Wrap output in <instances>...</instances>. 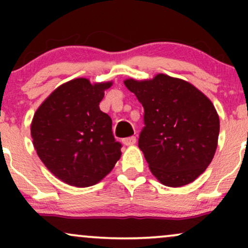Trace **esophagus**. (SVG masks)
<instances>
[{
	"label": "esophagus",
	"mask_w": 248,
	"mask_h": 248,
	"mask_svg": "<svg viewBox=\"0 0 248 248\" xmlns=\"http://www.w3.org/2000/svg\"><path fill=\"white\" fill-rule=\"evenodd\" d=\"M122 142H124L126 146H133V144L136 143V138L135 136H130V138H126L122 140Z\"/></svg>",
	"instance_id": "obj_1"
}]
</instances>
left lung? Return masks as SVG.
Wrapping results in <instances>:
<instances>
[{
  "instance_id": "1",
  "label": "left lung",
  "mask_w": 248,
  "mask_h": 248,
  "mask_svg": "<svg viewBox=\"0 0 248 248\" xmlns=\"http://www.w3.org/2000/svg\"><path fill=\"white\" fill-rule=\"evenodd\" d=\"M124 82L144 108L139 148L150 171L167 186L191 183L217 149L219 116L211 100L190 82L163 73Z\"/></svg>"
}]
</instances>
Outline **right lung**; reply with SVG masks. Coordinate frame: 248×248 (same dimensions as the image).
Listing matches in <instances>:
<instances>
[{"mask_svg": "<svg viewBox=\"0 0 248 248\" xmlns=\"http://www.w3.org/2000/svg\"><path fill=\"white\" fill-rule=\"evenodd\" d=\"M112 81L77 78L57 87L37 108L31 138L37 155L57 178L72 186H94L121 156L112 119L99 104Z\"/></svg>", "mask_w": 248, "mask_h": 248, "instance_id": "obj_1", "label": "right lung"}]
</instances>
